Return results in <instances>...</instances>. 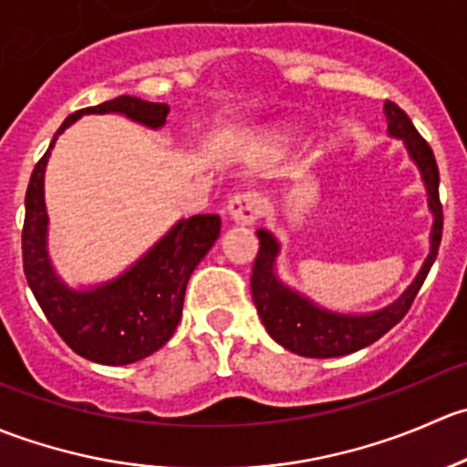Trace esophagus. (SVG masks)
<instances>
[{
  "instance_id": "obj_1",
  "label": "esophagus",
  "mask_w": 467,
  "mask_h": 467,
  "mask_svg": "<svg viewBox=\"0 0 467 467\" xmlns=\"http://www.w3.org/2000/svg\"><path fill=\"white\" fill-rule=\"evenodd\" d=\"M225 210H228L230 221H234L239 225H251L262 216L264 199L260 194H255V192H244V194L233 196Z\"/></svg>"
}]
</instances>
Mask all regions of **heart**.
<instances>
[{
  "instance_id": "1",
  "label": "heart",
  "mask_w": 467,
  "mask_h": 467,
  "mask_svg": "<svg viewBox=\"0 0 467 467\" xmlns=\"http://www.w3.org/2000/svg\"><path fill=\"white\" fill-rule=\"evenodd\" d=\"M273 140H275V142H282V140H285V135H273Z\"/></svg>"
}]
</instances>
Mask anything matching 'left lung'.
Returning <instances> with one entry per match:
<instances>
[{
	"label": "left lung",
	"mask_w": 467,
	"mask_h": 467,
	"mask_svg": "<svg viewBox=\"0 0 467 467\" xmlns=\"http://www.w3.org/2000/svg\"><path fill=\"white\" fill-rule=\"evenodd\" d=\"M384 115L389 135L395 140H402L409 160L418 167L420 181L425 185L427 207L431 212L430 255L425 257L411 285L400 294V298H395L386 307L366 314L337 312V309L323 307L321 303H317L307 294L294 289L282 280L280 273H277V255L282 251L280 242L271 230H257L260 253H257L251 275L253 303H255L257 314H260L264 327L271 334L273 341L300 357H314V359L343 357L384 337L409 312L438 255L442 237V207L438 201V167L434 150L420 138V133L402 108L395 106L393 101H386Z\"/></svg>",
	"instance_id": "left-lung-1"
}]
</instances>
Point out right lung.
Masks as SVG:
<instances>
[{
	"mask_svg": "<svg viewBox=\"0 0 467 467\" xmlns=\"http://www.w3.org/2000/svg\"><path fill=\"white\" fill-rule=\"evenodd\" d=\"M83 115H124L135 124L160 130L167 124V103L121 94L69 115L36 164L25 199L22 260L25 275L47 321L77 355L94 364L126 366L153 355L176 332L190 275L221 233L219 214L178 219L142 257L108 282L69 286L49 255V214L45 171L58 135Z\"/></svg>",
	"mask_w": 467,
	"mask_h": 467,
	"instance_id": "1",
	"label": "right lung"
}]
</instances>
